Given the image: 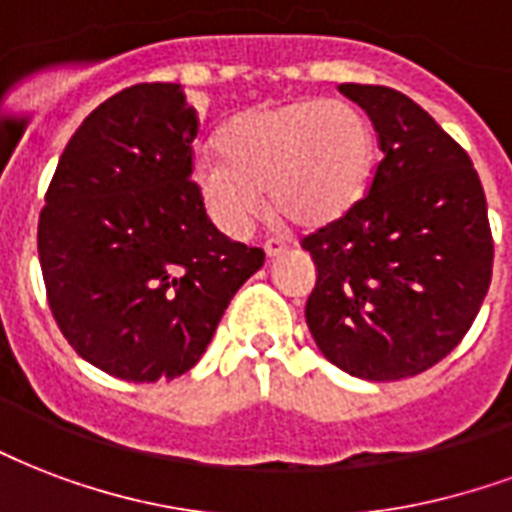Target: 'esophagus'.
Segmentation results:
<instances>
[{"label": "esophagus", "instance_id": "34e87169", "mask_svg": "<svg viewBox=\"0 0 512 512\" xmlns=\"http://www.w3.org/2000/svg\"><path fill=\"white\" fill-rule=\"evenodd\" d=\"M287 252V244L285 241H279V238H271V241H266V255L274 260V257L285 255Z\"/></svg>", "mask_w": 512, "mask_h": 512}]
</instances>
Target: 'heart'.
Instances as JSON below:
<instances>
[{
  "mask_svg": "<svg viewBox=\"0 0 512 512\" xmlns=\"http://www.w3.org/2000/svg\"><path fill=\"white\" fill-rule=\"evenodd\" d=\"M219 160L195 170L208 214L227 233H244L263 208L301 227L333 225L358 206L372 184V124L342 100L263 102L227 121Z\"/></svg>",
  "mask_w": 512,
  "mask_h": 512,
  "instance_id": "1",
  "label": "heart"
}]
</instances>
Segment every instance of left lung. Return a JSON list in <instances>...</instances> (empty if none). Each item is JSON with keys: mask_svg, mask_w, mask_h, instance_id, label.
Instances as JSON below:
<instances>
[{"mask_svg": "<svg viewBox=\"0 0 512 512\" xmlns=\"http://www.w3.org/2000/svg\"><path fill=\"white\" fill-rule=\"evenodd\" d=\"M380 138L369 195L304 238L317 282L306 325L325 358L372 382L404 380L456 347L491 285L494 241L467 151L388 86L342 83Z\"/></svg>", "mask_w": 512, "mask_h": 512, "instance_id": "8db88e82", "label": "left lung"}]
</instances>
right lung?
Returning <instances> with one entry per match:
<instances>
[{
    "mask_svg": "<svg viewBox=\"0 0 512 512\" xmlns=\"http://www.w3.org/2000/svg\"><path fill=\"white\" fill-rule=\"evenodd\" d=\"M198 124L181 83L130 86L83 119L45 192L37 252L54 320L119 380L189 372L266 260L211 225L192 181Z\"/></svg>",
    "mask_w": 512,
    "mask_h": 512,
    "instance_id": "1",
    "label": "right lung"
}]
</instances>
